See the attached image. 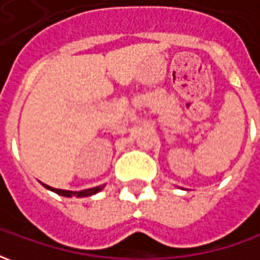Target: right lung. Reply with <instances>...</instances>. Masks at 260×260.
Returning a JSON list of instances; mask_svg holds the SVG:
<instances>
[{
  "label": "right lung",
  "mask_w": 260,
  "mask_h": 260,
  "mask_svg": "<svg viewBox=\"0 0 260 260\" xmlns=\"http://www.w3.org/2000/svg\"><path fill=\"white\" fill-rule=\"evenodd\" d=\"M43 185L46 186L47 189L50 191L55 192V193H58L61 196H65V198H72V196H78V198H83V196H90L97 193L99 191H102L104 185L96 186V188H90V189H85V191H79V192H72V191H64V189H55V188H51V186L46 185V184H43Z\"/></svg>",
  "instance_id": "add662e5"
}]
</instances>
